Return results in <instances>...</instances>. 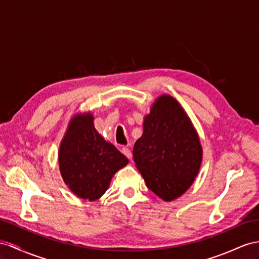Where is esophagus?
I'll return each mask as SVG.
<instances>
[{
    "label": "esophagus",
    "instance_id": "34e87169",
    "mask_svg": "<svg viewBox=\"0 0 259 259\" xmlns=\"http://www.w3.org/2000/svg\"><path fill=\"white\" fill-rule=\"evenodd\" d=\"M121 152H122V153H123L125 156H127V157L129 158V160H131L132 153H131V151H130L128 148H122V149H121Z\"/></svg>",
    "mask_w": 259,
    "mask_h": 259
}]
</instances>
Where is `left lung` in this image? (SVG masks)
I'll list each match as a JSON object with an SVG mask.
<instances>
[{
    "instance_id": "obj_1",
    "label": "left lung",
    "mask_w": 259,
    "mask_h": 259,
    "mask_svg": "<svg viewBox=\"0 0 259 259\" xmlns=\"http://www.w3.org/2000/svg\"><path fill=\"white\" fill-rule=\"evenodd\" d=\"M134 160L148 188L164 201L181 197L195 182L202 162L200 139L173 96L163 94L152 104Z\"/></svg>"
}]
</instances>
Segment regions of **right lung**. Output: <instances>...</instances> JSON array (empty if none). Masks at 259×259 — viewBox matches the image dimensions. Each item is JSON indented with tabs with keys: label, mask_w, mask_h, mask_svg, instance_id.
I'll return each instance as SVG.
<instances>
[{
	"label": "right lung",
	"mask_w": 259,
	"mask_h": 259,
	"mask_svg": "<svg viewBox=\"0 0 259 259\" xmlns=\"http://www.w3.org/2000/svg\"><path fill=\"white\" fill-rule=\"evenodd\" d=\"M63 182L78 198L95 201L108 189L112 177L129 163L114 144L95 129L91 111L71 118L58 152Z\"/></svg>",
	"instance_id": "obj_1"
}]
</instances>
